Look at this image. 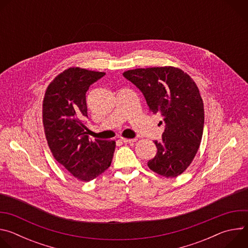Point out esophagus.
<instances>
[{"mask_svg":"<svg viewBox=\"0 0 248 248\" xmlns=\"http://www.w3.org/2000/svg\"><path fill=\"white\" fill-rule=\"evenodd\" d=\"M121 141H123L124 143H131V142H135L136 141V138H133V139H130V138H121Z\"/></svg>","mask_w":248,"mask_h":248,"instance_id":"1","label":"esophagus"}]
</instances>
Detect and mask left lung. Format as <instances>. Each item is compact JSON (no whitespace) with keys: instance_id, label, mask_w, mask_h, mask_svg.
I'll return each mask as SVG.
<instances>
[{"instance_id":"8db88e82","label":"left lung","mask_w":248,"mask_h":248,"mask_svg":"<svg viewBox=\"0 0 248 248\" xmlns=\"http://www.w3.org/2000/svg\"><path fill=\"white\" fill-rule=\"evenodd\" d=\"M123 75L143 93L149 112L166 124L162 140L154 141L157 155L147 166L165 178H176L193 161L202 139L204 104L196 83L170 65L134 68Z\"/></svg>"}]
</instances>
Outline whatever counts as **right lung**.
<instances>
[{"instance_id": "right-lung-1", "label": "right lung", "mask_w": 248, "mask_h": 248, "mask_svg": "<svg viewBox=\"0 0 248 248\" xmlns=\"http://www.w3.org/2000/svg\"><path fill=\"white\" fill-rule=\"evenodd\" d=\"M104 76L102 72L68 67L51 81L43 99V126L51 153L81 182L92 181L107 170L116 149L115 140H90L82 123L87 117L86 91Z\"/></svg>"}]
</instances>
